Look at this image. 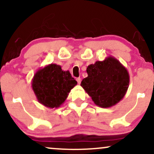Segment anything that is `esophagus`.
<instances>
[{"instance_id": "esophagus-1", "label": "esophagus", "mask_w": 154, "mask_h": 154, "mask_svg": "<svg viewBox=\"0 0 154 154\" xmlns=\"http://www.w3.org/2000/svg\"><path fill=\"white\" fill-rule=\"evenodd\" d=\"M76 81H77L78 84L81 83V78H77V79H76Z\"/></svg>"}]
</instances>
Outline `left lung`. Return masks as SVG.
I'll return each instance as SVG.
<instances>
[{"label":"left lung","mask_w":154,"mask_h":154,"mask_svg":"<svg viewBox=\"0 0 154 154\" xmlns=\"http://www.w3.org/2000/svg\"><path fill=\"white\" fill-rule=\"evenodd\" d=\"M88 77L81 85L97 106L109 108L119 103L127 92L130 75L127 69L113 57L97 61L87 68Z\"/></svg>","instance_id":"1"}]
</instances>
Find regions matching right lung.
<instances>
[{"label": "right lung", "instance_id": "right-lung-1", "mask_svg": "<svg viewBox=\"0 0 154 154\" xmlns=\"http://www.w3.org/2000/svg\"><path fill=\"white\" fill-rule=\"evenodd\" d=\"M77 85L69 71L60 65L50 64L39 69L31 82L38 102L48 108H58L66 100L71 90Z\"/></svg>", "mask_w": 154, "mask_h": 154}]
</instances>
